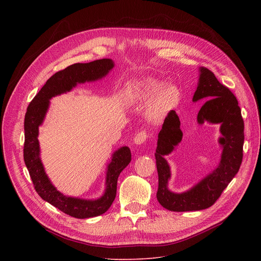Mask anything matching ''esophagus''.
Returning a JSON list of instances; mask_svg holds the SVG:
<instances>
[{"mask_svg": "<svg viewBox=\"0 0 261 261\" xmlns=\"http://www.w3.org/2000/svg\"><path fill=\"white\" fill-rule=\"evenodd\" d=\"M146 138H147L146 132H145V131H140V132H138V133L135 135V137H134L133 141H134V143H135V144L140 145V144H142L143 142H145Z\"/></svg>", "mask_w": 261, "mask_h": 261, "instance_id": "obj_1", "label": "esophagus"}]
</instances>
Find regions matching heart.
<instances>
[{
  "label": "heart",
  "mask_w": 261,
  "mask_h": 261,
  "mask_svg": "<svg viewBox=\"0 0 261 261\" xmlns=\"http://www.w3.org/2000/svg\"><path fill=\"white\" fill-rule=\"evenodd\" d=\"M127 98L131 103H143L151 99L146 107L147 120L158 124L163 122L180 103L181 93L173 84L155 79H142L128 85Z\"/></svg>",
  "instance_id": "b5f03b06"
}]
</instances>
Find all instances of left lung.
<instances>
[{"label": "left lung", "mask_w": 261, "mask_h": 261, "mask_svg": "<svg viewBox=\"0 0 261 261\" xmlns=\"http://www.w3.org/2000/svg\"><path fill=\"white\" fill-rule=\"evenodd\" d=\"M205 99L207 101L197 115V123L220 124L221 136L218 142L222 153L217 167L191 189L181 193H174L168 189L171 173L164 156L172 153L182 137L180 122L174 110L164 120L158 135L155 153L159 177L157 199L163 207L172 212L200 211L212 206L236 176L242 164L245 136L239 102L228 88L219 83L211 70L200 67L198 85L192 100L197 102Z\"/></svg>", "instance_id": "8db88e82"}]
</instances>
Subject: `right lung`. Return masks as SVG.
<instances>
[{"label": "right lung", "instance_id": "obj_1", "mask_svg": "<svg viewBox=\"0 0 261 261\" xmlns=\"http://www.w3.org/2000/svg\"><path fill=\"white\" fill-rule=\"evenodd\" d=\"M114 67L115 63L113 60L102 59L85 64H73L57 72L35 96L25 113L23 159L34 187L43 200L74 218L86 219L97 217L104 214L110 207L117 195L118 177L131 161L130 148L122 146L111 156L106 170L105 191L101 197L97 199L72 197L60 192L45 172L40 158L39 127L45 119L50 104L49 100L53 97L70 92L79 84L101 80Z\"/></svg>", "mask_w": 261, "mask_h": 261}]
</instances>
